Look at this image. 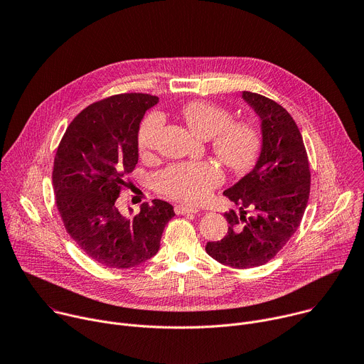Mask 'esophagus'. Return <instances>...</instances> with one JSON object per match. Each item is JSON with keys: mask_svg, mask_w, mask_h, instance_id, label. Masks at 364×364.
Listing matches in <instances>:
<instances>
[{"mask_svg": "<svg viewBox=\"0 0 364 364\" xmlns=\"http://www.w3.org/2000/svg\"><path fill=\"white\" fill-rule=\"evenodd\" d=\"M174 210L177 215H187V213H197L198 207L194 205H188V204H177L174 207Z\"/></svg>", "mask_w": 364, "mask_h": 364, "instance_id": "34e87169", "label": "esophagus"}]
</instances>
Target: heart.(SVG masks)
<instances>
[{"label":"heart","mask_w":364,"mask_h":364,"mask_svg":"<svg viewBox=\"0 0 364 364\" xmlns=\"http://www.w3.org/2000/svg\"><path fill=\"white\" fill-rule=\"evenodd\" d=\"M181 115L187 127L200 138H213V149L218 157L233 171L249 170L262 148V134L259 127L247 119L232 121V112L207 100L188 102L183 107ZM164 117L151 112L138 131V148L148 154L157 145ZM225 180L222 168L210 161L177 163L154 178L155 187L168 197L197 203L204 200L210 191Z\"/></svg>","instance_id":"b5f03b06"}]
</instances>
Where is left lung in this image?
<instances>
[{
  "instance_id": "obj_1",
  "label": "left lung",
  "mask_w": 364,
  "mask_h": 364,
  "mask_svg": "<svg viewBox=\"0 0 364 364\" xmlns=\"http://www.w3.org/2000/svg\"><path fill=\"white\" fill-rule=\"evenodd\" d=\"M242 99L261 119L262 148L255 167L223 194L239 205L225 213L228 235L207 242L218 262L246 269L261 267L296 232L309 197V164L301 132L279 103L242 92Z\"/></svg>"
}]
</instances>
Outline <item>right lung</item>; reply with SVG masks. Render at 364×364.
<instances>
[{"mask_svg":"<svg viewBox=\"0 0 364 364\" xmlns=\"http://www.w3.org/2000/svg\"><path fill=\"white\" fill-rule=\"evenodd\" d=\"M157 96L124 93L92 103L68 127L53 167L56 205L76 245L93 261L128 269L160 249L166 225L176 216L163 200L144 203L138 215L117 207L125 177L138 163V131Z\"/></svg>","mask_w":364,"mask_h":364,"instance_id":"right-lung-1","label":"right lung"}]
</instances>
